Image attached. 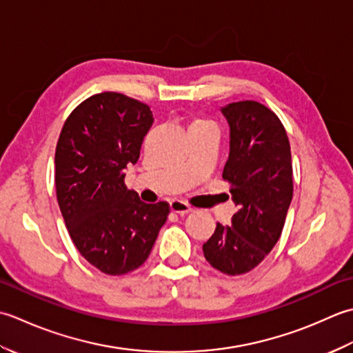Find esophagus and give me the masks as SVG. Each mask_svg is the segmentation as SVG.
<instances>
[{
  "label": "esophagus",
  "instance_id": "1",
  "mask_svg": "<svg viewBox=\"0 0 353 353\" xmlns=\"http://www.w3.org/2000/svg\"><path fill=\"white\" fill-rule=\"evenodd\" d=\"M170 210L174 212V213L181 214V216H183V214L192 212V207L187 204V203H184V201L174 199V201H170Z\"/></svg>",
  "mask_w": 353,
  "mask_h": 353
}]
</instances>
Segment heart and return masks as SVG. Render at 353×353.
Listing matches in <instances>:
<instances>
[{
  "label": "heart",
  "mask_w": 353,
  "mask_h": 353,
  "mask_svg": "<svg viewBox=\"0 0 353 353\" xmlns=\"http://www.w3.org/2000/svg\"><path fill=\"white\" fill-rule=\"evenodd\" d=\"M199 128H213V125L204 119H193L187 129H189V131H193V129H199Z\"/></svg>",
  "instance_id": "b5f03b06"
}]
</instances>
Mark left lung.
I'll return each instance as SVG.
<instances>
[{
    "instance_id": "8db88e82",
    "label": "left lung",
    "mask_w": 353,
    "mask_h": 353,
    "mask_svg": "<svg viewBox=\"0 0 353 353\" xmlns=\"http://www.w3.org/2000/svg\"><path fill=\"white\" fill-rule=\"evenodd\" d=\"M230 126V154L222 178L237 212L232 225L216 224L204 245L214 270L239 276L256 268L276 245L292 199L290 140L267 106L243 100L221 108Z\"/></svg>"
}]
</instances>
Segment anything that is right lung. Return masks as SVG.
Returning <instances> with one entry per match:
<instances>
[{"instance_id": "right-lung-1", "label": "right lung", "mask_w": 353, "mask_h": 353, "mask_svg": "<svg viewBox=\"0 0 353 353\" xmlns=\"http://www.w3.org/2000/svg\"><path fill=\"white\" fill-rule=\"evenodd\" d=\"M154 123L146 103L120 92L88 97L70 114L54 155L56 196L76 248L105 274L121 276L150 254L169 204H146L125 185Z\"/></svg>"}]
</instances>
